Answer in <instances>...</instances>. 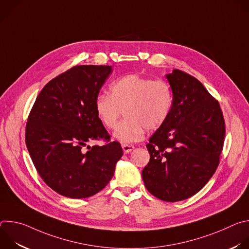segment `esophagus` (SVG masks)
<instances>
[{"mask_svg": "<svg viewBox=\"0 0 249 249\" xmlns=\"http://www.w3.org/2000/svg\"><path fill=\"white\" fill-rule=\"evenodd\" d=\"M122 149H123V152L125 154H129V153H131L135 149V147L133 145H125V144H123L122 145Z\"/></svg>", "mask_w": 249, "mask_h": 249, "instance_id": "esophagus-1", "label": "esophagus"}]
</instances>
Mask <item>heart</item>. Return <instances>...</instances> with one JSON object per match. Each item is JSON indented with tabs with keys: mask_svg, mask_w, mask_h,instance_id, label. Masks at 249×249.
<instances>
[{
	"mask_svg": "<svg viewBox=\"0 0 249 249\" xmlns=\"http://www.w3.org/2000/svg\"><path fill=\"white\" fill-rule=\"evenodd\" d=\"M173 100V90L166 81L130 74L115 80L109 94L97 95L94 109L108 130L116 128L123 111L126 119L114 137L127 145L143 139L145 129L156 131L162 127L171 113Z\"/></svg>",
	"mask_w": 249,
	"mask_h": 249,
	"instance_id": "heart-1",
	"label": "heart"
}]
</instances>
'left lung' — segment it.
Masks as SVG:
<instances>
[{
    "instance_id": "8db88e82",
    "label": "left lung",
    "mask_w": 249,
    "mask_h": 249,
    "mask_svg": "<svg viewBox=\"0 0 249 249\" xmlns=\"http://www.w3.org/2000/svg\"><path fill=\"white\" fill-rule=\"evenodd\" d=\"M166 78L173 107L146 146L151 158L142 177L155 197L176 202L195 195L215 173L226 127L219 101L196 78L177 69Z\"/></svg>"
}]
</instances>
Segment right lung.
Wrapping results in <instances>:
<instances>
[{
    "label": "right lung",
    "mask_w": 249,
    "mask_h": 249,
    "mask_svg": "<svg viewBox=\"0 0 249 249\" xmlns=\"http://www.w3.org/2000/svg\"><path fill=\"white\" fill-rule=\"evenodd\" d=\"M111 66L78 65L52 79L29 112L25 144L43 181L62 196L82 199L102 190L123 156L98 120L94 101ZM94 139L106 145L86 146ZM88 150H87L86 149Z\"/></svg>",
    "instance_id": "right-lung-1"
}]
</instances>
